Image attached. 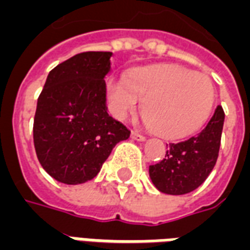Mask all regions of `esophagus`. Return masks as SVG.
<instances>
[{
	"label": "esophagus",
	"mask_w": 250,
	"mask_h": 250,
	"mask_svg": "<svg viewBox=\"0 0 250 250\" xmlns=\"http://www.w3.org/2000/svg\"><path fill=\"white\" fill-rule=\"evenodd\" d=\"M132 138L136 141H145L146 140V137L142 136V134L137 132V130H132Z\"/></svg>",
	"instance_id": "1"
}]
</instances>
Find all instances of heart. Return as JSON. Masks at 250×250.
<instances>
[{"label": "heart", "mask_w": 250, "mask_h": 250, "mask_svg": "<svg viewBox=\"0 0 250 250\" xmlns=\"http://www.w3.org/2000/svg\"><path fill=\"white\" fill-rule=\"evenodd\" d=\"M110 112L118 120L136 114L140 100L146 125L155 134L178 140L203 126L215 103L211 79L172 64L136 68L127 79L106 82Z\"/></svg>", "instance_id": "1"}]
</instances>
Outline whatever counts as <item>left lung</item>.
Here are the masks:
<instances>
[{
	"label": "left lung",
	"mask_w": 250,
	"mask_h": 250,
	"mask_svg": "<svg viewBox=\"0 0 250 250\" xmlns=\"http://www.w3.org/2000/svg\"><path fill=\"white\" fill-rule=\"evenodd\" d=\"M224 109L217 105L202 132L175 144H168L165 158L150 165L154 186L165 194L183 195L202 185L216 165L220 150Z\"/></svg>",
	"instance_id": "obj_1"
}]
</instances>
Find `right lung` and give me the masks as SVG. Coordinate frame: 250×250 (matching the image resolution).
Returning <instances> with one entry per match:
<instances>
[{"label": "right lung", "mask_w": 250, "mask_h": 250, "mask_svg": "<svg viewBox=\"0 0 250 250\" xmlns=\"http://www.w3.org/2000/svg\"><path fill=\"white\" fill-rule=\"evenodd\" d=\"M112 52L87 51L50 71L34 117V146L42 167L61 183L91 181L130 130L106 113L105 75Z\"/></svg>", "instance_id": "add662e5"}]
</instances>
